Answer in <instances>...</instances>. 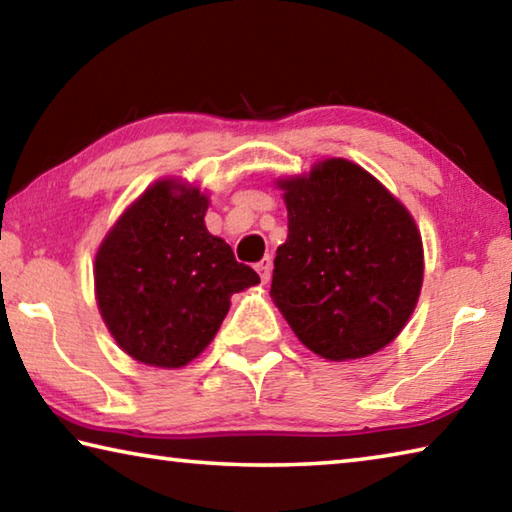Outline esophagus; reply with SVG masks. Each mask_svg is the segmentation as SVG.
I'll return each mask as SVG.
<instances>
[{"mask_svg":"<svg viewBox=\"0 0 512 512\" xmlns=\"http://www.w3.org/2000/svg\"><path fill=\"white\" fill-rule=\"evenodd\" d=\"M257 273H259V277H262V282L266 284L268 280H271V273H273V262H271V257H264L262 262H259L257 266Z\"/></svg>","mask_w":512,"mask_h":512,"instance_id":"obj_1","label":"esophagus"}]
</instances>
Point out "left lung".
<instances>
[{
    "instance_id": "8db88e82",
    "label": "left lung",
    "mask_w": 512,
    "mask_h": 512,
    "mask_svg": "<svg viewBox=\"0 0 512 512\" xmlns=\"http://www.w3.org/2000/svg\"><path fill=\"white\" fill-rule=\"evenodd\" d=\"M289 216L271 298L302 345L327 361L370 357L418 305L424 250L411 212L359 164L316 162L277 178Z\"/></svg>"
}]
</instances>
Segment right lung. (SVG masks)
I'll return each instance as SVG.
<instances>
[{
  "instance_id": "right-lung-1",
  "label": "right lung",
  "mask_w": 512,
  "mask_h": 512,
  "mask_svg": "<svg viewBox=\"0 0 512 512\" xmlns=\"http://www.w3.org/2000/svg\"><path fill=\"white\" fill-rule=\"evenodd\" d=\"M210 198L183 178H160L126 207L94 257V298L128 357L183 368L219 332L232 293L259 284L205 228Z\"/></svg>"
}]
</instances>
